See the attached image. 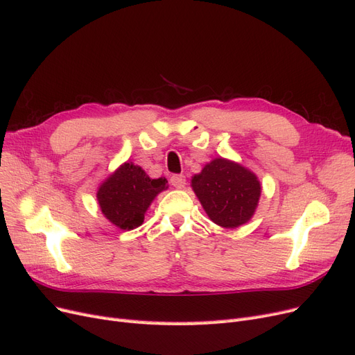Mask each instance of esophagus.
<instances>
[{
    "label": "esophagus",
    "instance_id": "34e87169",
    "mask_svg": "<svg viewBox=\"0 0 355 355\" xmlns=\"http://www.w3.org/2000/svg\"><path fill=\"white\" fill-rule=\"evenodd\" d=\"M170 184L178 189H182V188H185L187 179H185V176H182V175H173L170 178Z\"/></svg>",
    "mask_w": 355,
    "mask_h": 355
}]
</instances>
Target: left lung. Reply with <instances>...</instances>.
Returning <instances> with one entry per match:
<instances>
[{"instance_id":"8db88e82","label":"left lung","mask_w":355,"mask_h":355,"mask_svg":"<svg viewBox=\"0 0 355 355\" xmlns=\"http://www.w3.org/2000/svg\"><path fill=\"white\" fill-rule=\"evenodd\" d=\"M204 211L222 228H239L249 222L259 204L262 185L250 168L218 157L191 179Z\"/></svg>"}]
</instances>
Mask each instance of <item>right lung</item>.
Masks as SVG:
<instances>
[{
	"label": "right lung",
	"mask_w": 355,
	"mask_h": 355,
	"mask_svg": "<svg viewBox=\"0 0 355 355\" xmlns=\"http://www.w3.org/2000/svg\"><path fill=\"white\" fill-rule=\"evenodd\" d=\"M166 178L151 179L141 166L125 161L98 188L103 216L116 228L130 231L141 227L155 197L168 188Z\"/></svg>",
	"instance_id": "obj_1"
}]
</instances>
